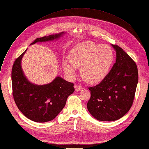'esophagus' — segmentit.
Here are the masks:
<instances>
[{
  "mask_svg": "<svg viewBox=\"0 0 149 149\" xmlns=\"http://www.w3.org/2000/svg\"><path fill=\"white\" fill-rule=\"evenodd\" d=\"M74 89H75L76 91H79L81 89V88L80 86H79L78 85H75L74 86Z\"/></svg>",
  "mask_w": 149,
  "mask_h": 149,
  "instance_id": "esophagus-1",
  "label": "esophagus"
}]
</instances>
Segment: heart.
Here are the masks:
<instances>
[{"instance_id": "obj_1", "label": "heart", "mask_w": 149, "mask_h": 149, "mask_svg": "<svg viewBox=\"0 0 149 149\" xmlns=\"http://www.w3.org/2000/svg\"><path fill=\"white\" fill-rule=\"evenodd\" d=\"M71 60H63L65 72L71 78L76 77L82 66V74L90 81L97 83L105 78L113 62V52L107 45L86 41L76 45L70 52Z\"/></svg>"}]
</instances>
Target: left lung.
Masks as SVG:
<instances>
[{
	"mask_svg": "<svg viewBox=\"0 0 149 149\" xmlns=\"http://www.w3.org/2000/svg\"><path fill=\"white\" fill-rule=\"evenodd\" d=\"M111 46L116 51V62L101 83L89 88L91 98L87 107L99 121H113L125 116L132 105L138 83L134 60L118 45Z\"/></svg>",
	"mask_w": 149,
	"mask_h": 149,
	"instance_id": "8db88e82",
	"label": "left lung"
}]
</instances>
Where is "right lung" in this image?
Wrapping results in <instances>:
<instances>
[{
	"label": "right lung",
	"instance_id": "1",
	"mask_svg": "<svg viewBox=\"0 0 149 149\" xmlns=\"http://www.w3.org/2000/svg\"><path fill=\"white\" fill-rule=\"evenodd\" d=\"M65 33L36 39L38 42L57 40ZM27 50V49H26ZM24 52L15 60L12 70L13 96L18 109L28 119L44 123L54 120L65 106L66 100L74 91V84L56 77L50 83L37 85L26 78L21 66Z\"/></svg>",
	"mask_w": 149,
	"mask_h": 149
}]
</instances>
